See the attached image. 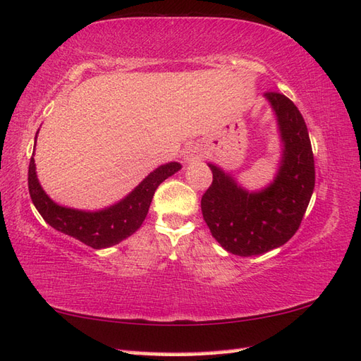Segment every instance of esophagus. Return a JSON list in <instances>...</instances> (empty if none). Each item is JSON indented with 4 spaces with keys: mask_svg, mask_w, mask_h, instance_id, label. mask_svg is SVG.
Segmentation results:
<instances>
[{
    "mask_svg": "<svg viewBox=\"0 0 361 361\" xmlns=\"http://www.w3.org/2000/svg\"><path fill=\"white\" fill-rule=\"evenodd\" d=\"M200 158H203V149H201L200 145L192 142V145H189L186 150H184V160L188 163H192V161L200 160Z\"/></svg>",
    "mask_w": 361,
    "mask_h": 361,
    "instance_id": "1",
    "label": "esophagus"
}]
</instances>
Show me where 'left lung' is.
I'll return each instance as SVG.
<instances>
[{
    "mask_svg": "<svg viewBox=\"0 0 361 361\" xmlns=\"http://www.w3.org/2000/svg\"><path fill=\"white\" fill-rule=\"evenodd\" d=\"M264 97L276 115L283 157L275 180L258 192L240 188L220 167L209 164L212 184L201 197V212L212 237L240 257L283 246L298 231L315 186V166L306 123L297 106L279 92Z\"/></svg>",
    "mask_w": 361,
    "mask_h": 361,
    "instance_id": "1",
    "label": "left lung"
}]
</instances>
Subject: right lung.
Returning a JSON list of instances; mask_svg holds the SVG:
<instances>
[{"label": "right lung", "mask_w": 361, "mask_h": 361, "mask_svg": "<svg viewBox=\"0 0 361 361\" xmlns=\"http://www.w3.org/2000/svg\"><path fill=\"white\" fill-rule=\"evenodd\" d=\"M37 140V138H35ZM181 169L180 163H167L150 172L130 194L104 211L85 212L54 203L41 188L33 157L29 163V194L32 203L47 224L94 249L118 245L140 229L149 212L157 188Z\"/></svg>", "instance_id": "1"}]
</instances>
